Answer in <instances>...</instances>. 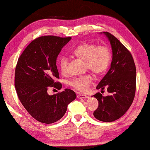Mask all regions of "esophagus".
Wrapping results in <instances>:
<instances>
[{
	"label": "esophagus",
	"mask_w": 150,
	"mask_h": 150,
	"mask_svg": "<svg viewBox=\"0 0 150 150\" xmlns=\"http://www.w3.org/2000/svg\"><path fill=\"white\" fill-rule=\"evenodd\" d=\"M77 97L79 98H88V96L85 95H83V94H78L77 95Z\"/></svg>",
	"instance_id": "34e87169"
}]
</instances>
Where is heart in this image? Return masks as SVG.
<instances>
[{
	"label": "heart",
	"instance_id": "1",
	"mask_svg": "<svg viewBox=\"0 0 150 150\" xmlns=\"http://www.w3.org/2000/svg\"><path fill=\"white\" fill-rule=\"evenodd\" d=\"M76 57L85 61L86 69H88L96 75H101L107 69L111 60V52L106 45H98L89 43H83L77 45L72 51ZM68 59L62 56L59 60V66L62 73L67 71ZM93 81L91 75H85L75 77L69 81V85L76 90L81 92L87 91Z\"/></svg>",
	"mask_w": 150,
	"mask_h": 150
}]
</instances>
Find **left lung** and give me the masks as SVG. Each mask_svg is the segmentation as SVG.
Segmentation results:
<instances>
[{
  "label": "left lung",
  "instance_id": "8db88e82",
  "mask_svg": "<svg viewBox=\"0 0 150 150\" xmlns=\"http://www.w3.org/2000/svg\"><path fill=\"white\" fill-rule=\"evenodd\" d=\"M103 33L111 44L112 60L110 69L98 83L96 89L107 88L109 95L103 96L97 93L93 96L98 101V106L93 115L98 120L110 122L123 116L133 102L136 69L130 51L110 33Z\"/></svg>",
  "mask_w": 150,
  "mask_h": 150
}]
</instances>
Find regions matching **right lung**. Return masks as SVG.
<instances>
[{
    "instance_id": "1",
    "label": "right lung",
    "mask_w": 150,
    "mask_h": 150,
    "mask_svg": "<svg viewBox=\"0 0 150 150\" xmlns=\"http://www.w3.org/2000/svg\"><path fill=\"white\" fill-rule=\"evenodd\" d=\"M71 39L55 35H44L33 40L18 59L14 85L22 105L35 120L52 124L65 115L69 104L74 100V91L65 88L49 95L47 90H60L62 83L56 81L59 73L57 57L62 48Z\"/></svg>"
}]
</instances>
